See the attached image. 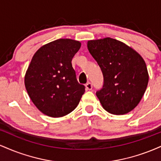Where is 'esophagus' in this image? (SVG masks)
<instances>
[{
	"mask_svg": "<svg viewBox=\"0 0 161 161\" xmlns=\"http://www.w3.org/2000/svg\"><path fill=\"white\" fill-rule=\"evenodd\" d=\"M86 90H92V85L90 82H87L86 85Z\"/></svg>",
	"mask_w": 161,
	"mask_h": 161,
	"instance_id": "1",
	"label": "esophagus"
}]
</instances>
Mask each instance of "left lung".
I'll use <instances>...</instances> for the list:
<instances>
[{"label":"left lung","instance_id":"8db88e82","mask_svg":"<svg viewBox=\"0 0 161 161\" xmlns=\"http://www.w3.org/2000/svg\"><path fill=\"white\" fill-rule=\"evenodd\" d=\"M87 47L104 76L102 89L96 93L103 108L115 115L132 111L148 83L144 59L133 48L111 38L89 40Z\"/></svg>","mask_w":161,"mask_h":161}]
</instances>
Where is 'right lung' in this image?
<instances>
[{"label":"right lung","instance_id":"add662e5","mask_svg":"<svg viewBox=\"0 0 161 161\" xmlns=\"http://www.w3.org/2000/svg\"><path fill=\"white\" fill-rule=\"evenodd\" d=\"M80 47L79 41L60 38L42 46L33 55L24 82L42 114L61 117L79 104L85 86L77 81L71 61Z\"/></svg>","mask_w":161,"mask_h":161}]
</instances>
